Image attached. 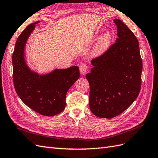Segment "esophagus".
I'll return each mask as SVG.
<instances>
[{"instance_id":"1","label":"esophagus","mask_w":158,"mask_h":158,"mask_svg":"<svg viewBox=\"0 0 158 158\" xmlns=\"http://www.w3.org/2000/svg\"><path fill=\"white\" fill-rule=\"evenodd\" d=\"M80 70L82 74H86L88 70V66L86 63H82L80 66Z\"/></svg>"}]
</instances>
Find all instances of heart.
I'll use <instances>...</instances> for the list:
<instances>
[{
  "mask_svg": "<svg viewBox=\"0 0 158 158\" xmlns=\"http://www.w3.org/2000/svg\"><path fill=\"white\" fill-rule=\"evenodd\" d=\"M108 44V41L107 40H104V42H102V46H105Z\"/></svg>",
  "mask_w": 158,
  "mask_h": 158,
  "instance_id": "b5f03b06",
  "label": "heart"
}]
</instances>
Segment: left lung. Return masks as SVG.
<instances>
[{
    "mask_svg": "<svg viewBox=\"0 0 158 158\" xmlns=\"http://www.w3.org/2000/svg\"><path fill=\"white\" fill-rule=\"evenodd\" d=\"M118 38L108 49L92 60L86 75L89 84V106L96 116L112 118L137 98L142 85V60L134 34L120 20H114Z\"/></svg>",
    "mask_w": 158,
    "mask_h": 158,
    "instance_id": "left-lung-1",
    "label": "left lung"
}]
</instances>
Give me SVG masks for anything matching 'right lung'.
Segmentation results:
<instances>
[{
    "mask_svg": "<svg viewBox=\"0 0 158 158\" xmlns=\"http://www.w3.org/2000/svg\"><path fill=\"white\" fill-rule=\"evenodd\" d=\"M36 22L30 24L17 38L12 54L13 82L15 90L24 103L36 112L52 116L64 110L69 88L80 77L79 68L56 69L46 75L32 72L26 64L24 46Z\"/></svg>",
    "mask_w": 158,
    "mask_h": 158,
    "instance_id": "obj_1",
    "label": "right lung"
}]
</instances>
